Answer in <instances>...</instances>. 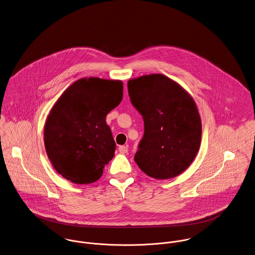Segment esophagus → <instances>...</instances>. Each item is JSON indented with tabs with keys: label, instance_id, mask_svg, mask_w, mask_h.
<instances>
[{
	"label": "esophagus",
	"instance_id": "34e87169",
	"mask_svg": "<svg viewBox=\"0 0 255 255\" xmlns=\"http://www.w3.org/2000/svg\"><path fill=\"white\" fill-rule=\"evenodd\" d=\"M118 150H119L120 153L125 154V153L128 152V146H127V145H120V146L118 147Z\"/></svg>",
	"mask_w": 255,
	"mask_h": 255
}]
</instances>
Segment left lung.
Returning a JSON list of instances; mask_svg holds the SVG:
<instances>
[{"label":"left lung","mask_w":255,"mask_h":255,"mask_svg":"<svg viewBox=\"0 0 255 255\" xmlns=\"http://www.w3.org/2000/svg\"><path fill=\"white\" fill-rule=\"evenodd\" d=\"M128 93L144 123L135 155L138 168L156 179L180 175L193 162L201 144L202 122L194 100L161 74L129 79Z\"/></svg>","instance_id":"obj_1"}]
</instances>
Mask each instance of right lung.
<instances>
[{"label": "right lung", "mask_w": 255, "mask_h": 255, "mask_svg": "<svg viewBox=\"0 0 255 255\" xmlns=\"http://www.w3.org/2000/svg\"><path fill=\"white\" fill-rule=\"evenodd\" d=\"M122 96L121 80L83 78L59 97L46 118L43 140L52 166L64 178L89 184L102 176L116 151L106 117Z\"/></svg>", "instance_id": "right-lung-1"}]
</instances>
